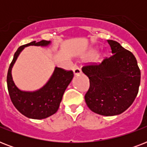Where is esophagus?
Returning a JSON list of instances; mask_svg holds the SVG:
<instances>
[{
	"label": "esophagus",
	"instance_id": "obj_1",
	"mask_svg": "<svg viewBox=\"0 0 147 147\" xmlns=\"http://www.w3.org/2000/svg\"><path fill=\"white\" fill-rule=\"evenodd\" d=\"M73 71H74V74L76 75V76H77V75H79V74H81V69H79V67L77 65H75L73 66Z\"/></svg>",
	"mask_w": 147,
	"mask_h": 147
}]
</instances>
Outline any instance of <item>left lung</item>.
Listing matches in <instances>:
<instances>
[{
	"instance_id": "obj_1",
	"label": "left lung",
	"mask_w": 147,
	"mask_h": 147,
	"mask_svg": "<svg viewBox=\"0 0 147 147\" xmlns=\"http://www.w3.org/2000/svg\"><path fill=\"white\" fill-rule=\"evenodd\" d=\"M112 55L100 63L82 67L88 77L89 89L85 95L90 110L104 116L125 111L134 101L140 84V70L136 58L114 40H107Z\"/></svg>"
}]
</instances>
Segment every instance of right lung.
I'll use <instances>...</instances> for the list:
<instances>
[{"label":"right lung","instance_id":"right-lung-1","mask_svg":"<svg viewBox=\"0 0 147 147\" xmlns=\"http://www.w3.org/2000/svg\"><path fill=\"white\" fill-rule=\"evenodd\" d=\"M50 41L41 40L24 45L17 49L8 69L7 76V89L10 100L14 107L22 114L32 119H44L57 111L65 91L71 82L74 74L72 71L55 67L54 72L48 82L35 92H24L15 85L12 78L11 70L21 51L29 46L47 47Z\"/></svg>","mask_w":147,"mask_h":147}]
</instances>
